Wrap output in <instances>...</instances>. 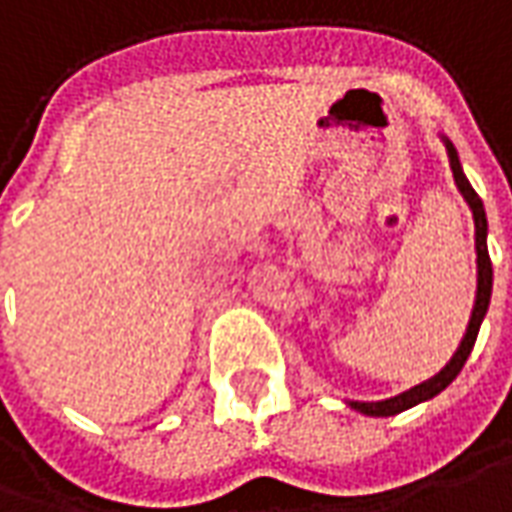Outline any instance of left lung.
I'll return each instance as SVG.
<instances>
[{
	"instance_id": "left-lung-1",
	"label": "left lung",
	"mask_w": 512,
	"mask_h": 512,
	"mask_svg": "<svg viewBox=\"0 0 512 512\" xmlns=\"http://www.w3.org/2000/svg\"><path fill=\"white\" fill-rule=\"evenodd\" d=\"M446 142V151H448V165H451V173H454V182H457V190L462 193V198L468 201V207L474 212V238H476V300H474V311H471V319H468V330H465V336H462L460 347H457V353L451 356L446 367L440 370V373L429 378V381H423V384H417V387L406 389L401 395H395V398H387V401H350V406L361 412V415H370V417H389V415H398L403 409H412L417 403L429 401L434 395H440L443 389L460 375V370L465 367V361L471 356V350H474L476 342V333H479V325H482V319L488 314V305H490V291H493V266H490V255H488V218H485V207H482V198L476 196V190L471 187V182L465 179V173H462L460 165V156H457V148Z\"/></svg>"
}]
</instances>
